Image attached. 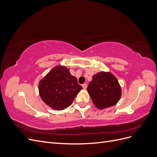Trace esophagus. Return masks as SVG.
<instances>
[{"label":"esophagus","mask_w":157,"mask_h":157,"mask_svg":"<svg viewBox=\"0 0 157 157\" xmlns=\"http://www.w3.org/2000/svg\"><path fill=\"white\" fill-rule=\"evenodd\" d=\"M82 88L85 90V89H86V88H87V84H83L82 85Z\"/></svg>","instance_id":"34e87169"}]
</instances>
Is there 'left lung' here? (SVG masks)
I'll list each match as a JSON object with an SVG mask.
<instances>
[{
    "label": "left lung",
    "instance_id": "1",
    "mask_svg": "<svg viewBox=\"0 0 157 157\" xmlns=\"http://www.w3.org/2000/svg\"><path fill=\"white\" fill-rule=\"evenodd\" d=\"M87 91L99 109L112 107L120 100L122 90L117 78L111 72L101 71L93 75Z\"/></svg>",
    "mask_w": 157,
    "mask_h": 157
}]
</instances>
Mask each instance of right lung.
I'll return each mask as SVG.
<instances>
[{
  "instance_id": "right-lung-1",
  "label": "right lung",
  "mask_w": 157,
  "mask_h": 157,
  "mask_svg": "<svg viewBox=\"0 0 157 157\" xmlns=\"http://www.w3.org/2000/svg\"><path fill=\"white\" fill-rule=\"evenodd\" d=\"M82 89L77 78L71 75L69 69L63 65H57L52 69L39 83L42 100L58 111L69 107Z\"/></svg>"
}]
</instances>
